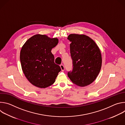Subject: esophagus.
I'll use <instances>...</instances> for the list:
<instances>
[{
    "label": "esophagus",
    "instance_id": "34e87169",
    "mask_svg": "<svg viewBox=\"0 0 125 125\" xmlns=\"http://www.w3.org/2000/svg\"><path fill=\"white\" fill-rule=\"evenodd\" d=\"M60 68L61 69V70L62 71H64V70H65V67H64V66L63 65V64H61L60 65Z\"/></svg>",
    "mask_w": 125,
    "mask_h": 125
}]
</instances>
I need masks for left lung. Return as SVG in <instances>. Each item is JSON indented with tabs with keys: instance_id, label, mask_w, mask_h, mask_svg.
I'll return each mask as SVG.
<instances>
[{
	"instance_id": "left-lung-1",
	"label": "left lung",
	"mask_w": 125,
	"mask_h": 125,
	"mask_svg": "<svg viewBox=\"0 0 125 125\" xmlns=\"http://www.w3.org/2000/svg\"><path fill=\"white\" fill-rule=\"evenodd\" d=\"M68 39L71 56L73 61L72 71L68 76L75 84L85 86L92 83L101 69L102 57L100 50L91 38L84 34H70Z\"/></svg>"
}]
</instances>
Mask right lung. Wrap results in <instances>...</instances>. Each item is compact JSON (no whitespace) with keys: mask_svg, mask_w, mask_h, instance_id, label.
<instances>
[{"mask_svg":"<svg viewBox=\"0 0 125 125\" xmlns=\"http://www.w3.org/2000/svg\"><path fill=\"white\" fill-rule=\"evenodd\" d=\"M58 43L57 38L38 34L30 38L23 46L20 56L22 69L33 85L45 88L55 82L61 68L54 63L51 51Z\"/></svg>","mask_w":125,"mask_h":125,"instance_id":"right-lung-1","label":"right lung"}]
</instances>
